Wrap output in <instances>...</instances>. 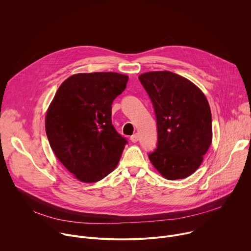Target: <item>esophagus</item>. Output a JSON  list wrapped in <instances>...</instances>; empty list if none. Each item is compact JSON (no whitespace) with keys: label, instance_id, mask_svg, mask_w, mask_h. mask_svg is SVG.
<instances>
[{"label":"esophagus","instance_id":"esophagus-1","mask_svg":"<svg viewBox=\"0 0 251 251\" xmlns=\"http://www.w3.org/2000/svg\"><path fill=\"white\" fill-rule=\"evenodd\" d=\"M130 140H131L133 143L138 142V140H139V135H138V134H134V135H132V136L130 137Z\"/></svg>","mask_w":251,"mask_h":251}]
</instances>
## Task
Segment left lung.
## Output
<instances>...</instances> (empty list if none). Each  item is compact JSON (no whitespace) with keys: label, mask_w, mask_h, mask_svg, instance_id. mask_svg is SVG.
<instances>
[{"label":"left lung","mask_w":251,"mask_h":251,"mask_svg":"<svg viewBox=\"0 0 251 251\" xmlns=\"http://www.w3.org/2000/svg\"><path fill=\"white\" fill-rule=\"evenodd\" d=\"M155 110L158 143L148 155L156 170L175 181L201 166L211 139L209 104L189 79L171 71H150L139 76Z\"/></svg>","instance_id":"left-lung-1"}]
</instances>
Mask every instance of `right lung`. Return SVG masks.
I'll use <instances>...</instances> for the list:
<instances>
[{
    "mask_svg": "<svg viewBox=\"0 0 251 251\" xmlns=\"http://www.w3.org/2000/svg\"><path fill=\"white\" fill-rule=\"evenodd\" d=\"M128 76L117 73L77 74L57 89L46 116L50 145L77 180L95 183L117 166L127 144L111 121L113 100Z\"/></svg>",
    "mask_w": 251,
    "mask_h": 251,
    "instance_id": "1",
    "label": "right lung"
}]
</instances>
